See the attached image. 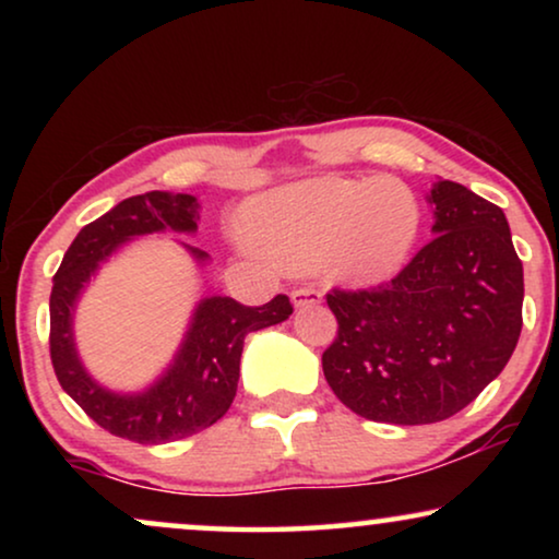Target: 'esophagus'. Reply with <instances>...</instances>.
Instances as JSON below:
<instances>
[{
    "mask_svg": "<svg viewBox=\"0 0 559 559\" xmlns=\"http://www.w3.org/2000/svg\"><path fill=\"white\" fill-rule=\"evenodd\" d=\"M289 300H293L295 310L310 308V305L323 302V293H320V289H316V287H300V289H293Z\"/></svg>",
    "mask_w": 559,
    "mask_h": 559,
    "instance_id": "obj_1",
    "label": "esophagus"
}]
</instances>
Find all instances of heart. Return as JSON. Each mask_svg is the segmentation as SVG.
<instances>
[{"instance_id":"b5f03b06","label":"heart","mask_w":559,"mask_h":559,"mask_svg":"<svg viewBox=\"0 0 559 559\" xmlns=\"http://www.w3.org/2000/svg\"><path fill=\"white\" fill-rule=\"evenodd\" d=\"M247 239L287 270L323 264L354 287L384 285L409 262L423 209L396 178H310L264 190L241 211Z\"/></svg>"}]
</instances>
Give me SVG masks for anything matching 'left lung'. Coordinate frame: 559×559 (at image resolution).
I'll list each match as a JSON object with an SVG mask.
<instances>
[{
    "label": "left lung",
    "mask_w": 559,
    "mask_h": 559,
    "mask_svg": "<svg viewBox=\"0 0 559 559\" xmlns=\"http://www.w3.org/2000/svg\"><path fill=\"white\" fill-rule=\"evenodd\" d=\"M435 239L379 289L328 295L335 396L373 423L453 417L503 371L522 333L524 270L509 221L461 182H432Z\"/></svg>",
    "instance_id": "obj_1"
}]
</instances>
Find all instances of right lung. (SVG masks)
Segmentation results:
<instances>
[{
	"label": "right lung",
	"instance_id": "obj_1",
	"mask_svg": "<svg viewBox=\"0 0 559 559\" xmlns=\"http://www.w3.org/2000/svg\"><path fill=\"white\" fill-rule=\"evenodd\" d=\"M201 203L188 193L152 190L114 205L83 226L68 247L50 293V358L63 392L104 430L142 445L190 438L218 423L239 386L243 338L262 328L285 323L293 305L277 295L262 308H247L231 297L209 295L195 302L188 328L163 373L136 392H119L91 377L75 346V310L81 295L109 259L129 241L155 234L193 236ZM198 266L211 257L178 241Z\"/></svg>",
	"mask_w": 559,
	"mask_h": 559
}]
</instances>
